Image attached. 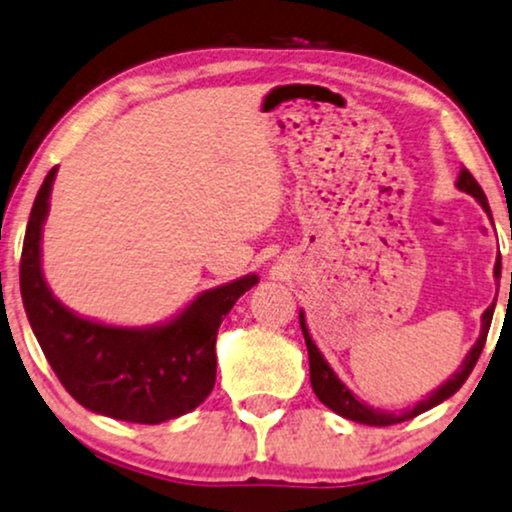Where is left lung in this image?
Returning <instances> with one entry per match:
<instances>
[{
	"label": "left lung",
	"mask_w": 512,
	"mask_h": 512,
	"mask_svg": "<svg viewBox=\"0 0 512 512\" xmlns=\"http://www.w3.org/2000/svg\"><path fill=\"white\" fill-rule=\"evenodd\" d=\"M456 187L460 189V192H465V194H470V197H475L479 201V206L484 208V213H487V216L491 218V208H489L487 194L482 192V187L477 185V180L472 178L468 168L460 170ZM491 223H494V220H491ZM494 277H501V256L496 258ZM494 308H496V304H491L487 311L482 313V332H479V339L475 342V346H472V349H470L468 356H465V361L458 368V372H453L449 380L441 384L439 389H434L430 396H425V399L415 403L413 408L403 410V413H389V410L370 408L368 403L358 399V396L353 394V391L346 387V384L339 380L337 375H334V370L330 368V363L325 361L323 353H320V349H318V346H315V342L311 339V332H308L304 311H299L301 332H304L306 349H308V365H311V387L315 391V396H318V399L323 401L327 408L334 410V413H337V415H342V418H346V420L361 422V425L387 427V425H399V422H406L410 418H415V415H420V413H425V410L439 406L441 401H446V399H449V396H453L460 387H463V382L468 380L472 368H475L479 353H482V349H484V342H487L491 318H494Z\"/></svg>",
	"instance_id": "1"
}]
</instances>
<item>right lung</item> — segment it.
Masks as SVG:
<instances>
[{"instance_id":"add662e5","label":"right lung","mask_w":512,"mask_h":512,"mask_svg":"<svg viewBox=\"0 0 512 512\" xmlns=\"http://www.w3.org/2000/svg\"><path fill=\"white\" fill-rule=\"evenodd\" d=\"M56 178L37 192L21 254V296L49 365L80 406L113 420L159 425L204 403L216 384V337L235 301L258 282L244 275L206 289L173 320L116 327L66 308L42 275V225Z\"/></svg>"}]
</instances>
